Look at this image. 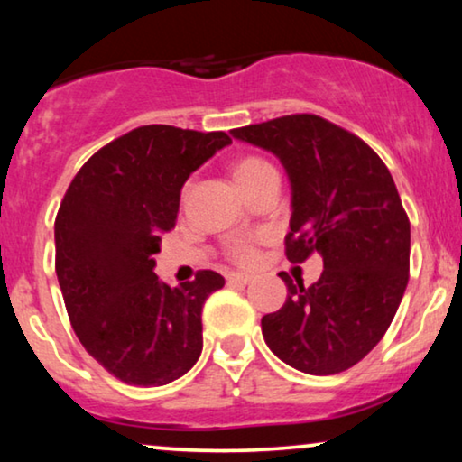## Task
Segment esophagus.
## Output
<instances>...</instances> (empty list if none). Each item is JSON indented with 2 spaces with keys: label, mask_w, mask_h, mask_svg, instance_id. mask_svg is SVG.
Masks as SVG:
<instances>
[{
  "label": "esophagus",
  "mask_w": 462,
  "mask_h": 462,
  "mask_svg": "<svg viewBox=\"0 0 462 462\" xmlns=\"http://www.w3.org/2000/svg\"><path fill=\"white\" fill-rule=\"evenodd\" d=\"M226 282H229V283H239V286H248V283L252 282V275L229 273V275H226Z\"/></svg>",
  "instance_id": "esophagus-1"
}]
</instances>
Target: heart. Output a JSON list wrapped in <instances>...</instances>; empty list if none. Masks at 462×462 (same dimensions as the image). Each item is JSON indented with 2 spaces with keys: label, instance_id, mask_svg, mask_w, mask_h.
<instances>
[{
  "label": "heart",
  "instance_id": "1",
  "mask_svg": "<svg viewBox=\"0 0 462 462\" xmlns=\"http://www.w3.org/2000/svg\"><path fill=\"white\" fill-rule=\"evenodd\" d=\"M271 172H275V168L271 166V163L264 160V157L254 155V153L237 157V160L233 162V166H231L233 180L237 182V187L242 189L244 193L250 191V189L254 187L256 182L263 179V176H267ZM187 193H189V185L182 189V199H187ZM226 254H229L233 263L248 267V264L256 263V256H258L256 254V242H254V239H250V237H239L229 245Z\"/></svg>",
  "mask_w": 462,
  "mask_h": 462
}]
</instances>
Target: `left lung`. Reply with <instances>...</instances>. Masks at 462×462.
Listing matches in <instances>:
<instances>
[{
  "label": "left lung",
  "instance_id": "8db88e82",
  "mask_svg": "<svg viewBox=\"0 0 462 462\" xmlns=\"http://www.w3.org/2000/svg\"><path fill=\"white\" fill-rule=\"evenodd\" d=\"M280 157L292 182L290 263L321 254L313 286L280 277L288 299L261 321L282 362L315 376L338 374L384 337L408 286L410 220L384 162L353 132L294 113L231 130Z\"/></svg>",
  "mask_w": 462,
  "mask_h": 462
}]
</instances>
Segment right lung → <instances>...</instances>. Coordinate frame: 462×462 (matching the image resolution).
Here are the masks:
<instances>
[{
	"mask_svg": "<svg viewBox=\"0 0 462 462\" xmlns=\"http://www.w3.org/2000/svg\"><path fill=\"white\" fill-rule=\"evenodd\" d=\"M231 143L225 132L151 124L98 149L69 185L54 220L56 277L75 334L125 384L162 387L201 353V307L225 280L199 269L170 288L153 273L180 189Z\"/></svg>",
	"mask_w": 462,
	"mask_h": 462,
	"instance_id": "add662e5",
	"label": "right lung"
}]
</instances>
